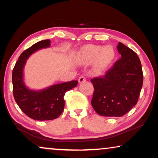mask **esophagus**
Wrapping results in <instances>:
<instances>
[{"instance_id": "obj_1", "label": "esophagus", "mask_w": 158, "mask_h": 158, "mask_svg": "<svg viewBox=\"0 0 158 158\" xmlns=\"http://www.w3.org/2000/svg\"><path fill=\"white\" fill-rule=\"evenodd\" d=\"M86 81V79H85V77H84V76H81L78 78V82L80 83H83V82H85Z\"/></svg>"}]
</instances>
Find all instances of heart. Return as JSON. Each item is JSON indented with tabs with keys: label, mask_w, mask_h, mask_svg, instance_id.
<instances>
[{
	"label": "heart",
	"mask_w": 158,
	"mask_h": 158,
	"mask_svg": "<svg viewBox=\"0 0 158 158\" xmlns=\"http://www.w3.org/2000/svg\"><path fill=\"white\" fill-rule=\"evenodd\" d=\"M115 57V51L111 46L102 47L98 45H87L83 47L77 56V60L81 64H88L95 61L94 70L101 73L106 70Z\"/></svg>",
	"instance_id": "b5f03b06"
}]
</instances>
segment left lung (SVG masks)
I'll list each match as a JSON object with an SVG mask.
<instances>
[{"label":"left lung","mask_w":158,"mask_h":158,"mask_svg":"<svg viewBox=\"0 0 158 158\" xmlns=\"http://www.w3.org/2000/svg\"><path fill=\"white\" fill-rule=\"evenodd\" d=\"M121 58L103 77L91 80L94 93L92 106L98 114L118 117L137 104L143 84L139 57L132 49L118 42Z\"/></svg>","instance_id":"8db88e82"}]
</instances>
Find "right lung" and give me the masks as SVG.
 Masks as SVG:
<instances>
[{
  "mask_svg": "<svg viewBox=\"0 0 158 158\" xmlns=\"http://www.w3.org/2000/svg\"><path fill=\"white\" fill-rule=\"evenodd\" d=\"M50 47V40L38 42L19 56L12 73L13 93L15 101L26 115L32 119H55L64 107V96L68 90L76 87L77 81L51 85L42 90H31L23 81V68L30 55L39 49Z\"/></svg>",
  "mask_w": 158,
  "mask_h": 158,
  "instance_id": "add662e5",
  "label": "right lung"
}]
</instances>
